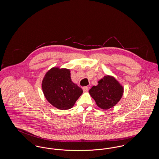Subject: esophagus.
Returning a JSON list of instances; mask_svg holds the SVG:
<instances>
[{"instance_id":"34e87169","label":"esophagus","mask_w":159,"mask_h":159,"mask_svg":"<svg viewBox=\"0 0 159 159\" xmlns=\"http://www.w3.org/2000/svg\"><path fill=\"white\" fill-rule=\"evenodd\" d=\"M83 92H87V91H88V88L87 87V86H85V87H83Z\"/></svg>"}]
</instances>
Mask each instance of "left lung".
Returning a JSON list of instances; mask_svg holds the SVG:
<instances>
[{
	"mask_svg": "<svg viewBox=\"0 0 159 159\" xmlns=\"http://www.w3.org/2000/svg\"><path fill=\"white\" fill-rule=\"evenodd\" d=\"M93 86L89 93L100 108L108 110L116 106L120 100L124 88L113 76H104Z\"/></svg>",
	"mask_w": 159,
	"mask_h": 159,
	"instance_id": "8db88e82",
	"label": "left lung"
}]
</instances>
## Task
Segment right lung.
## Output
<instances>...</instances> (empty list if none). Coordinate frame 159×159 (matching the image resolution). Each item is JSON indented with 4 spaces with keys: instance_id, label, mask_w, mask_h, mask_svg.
<instances>
[{
    "instance_id": "right-lung-1",
    "label": "right lung",
    "mask_w": 159,
    "mask_h": 159,
    "mask_svg": "<svg viewBox=\"0 0 159 159\" xmlns=\"http://www.w3.org/2000/svg\"><path fill=\"white\" fill-rule=\"evenodd\" d=\"M70 69L54 67L45 74L42 89L47 101L58 109L72 108L83 90L71 81Z\"/></svg>"
}]
</instances>
